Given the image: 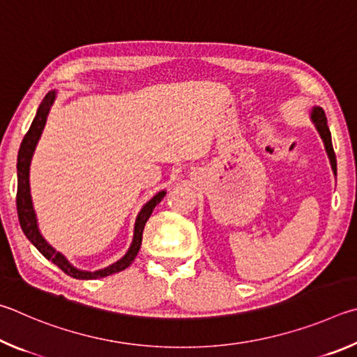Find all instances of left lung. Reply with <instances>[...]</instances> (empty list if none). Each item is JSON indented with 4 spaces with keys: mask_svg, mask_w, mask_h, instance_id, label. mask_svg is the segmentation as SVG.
Wrapping results in <instances>:
<instances>
[{
    "mask_svg": "<svg viewBox=\"0 0 357 357\" xmlns=\"http://www.w3.org/2000/svg\"><path fill=\"white\" fill-rule=\"evenodd\" d=\"M312 121H314L317 130L320 131V136L323 137V141H324V147H326V152L329 155L331 166H333V171L337 175V160H335V153H334V149H333V139H331V131L328 128L324 111L321 108H314V111H312Z\"/></svg>",
    "mask_w": 357,
    "mask_h": 357,
    "instance_id": "left-lung-1",
    "label": "left lung"
}]
</instances>
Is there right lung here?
Here are the masks:
<instances>
[{
    "label": "right lung",
    "instance_id": "obj_1",
    "mask_svg": "<svg viewBox=\"0 0 357 357\" xmlns=\"http://www.w3.org/2000/svg\"><path fill=\"white\" fill-rule=\"evenodd\" d=\"M54 100V92H50L48 96L43 100V103L39 106V111L34 117L33 123L28 130V133L24 135L20 150H18V158H17V177H18V183H17V213H18V221H20V226L23 234L26 235V238L33 243V245L39 249V252L43 255V257L52 260L56 266H59L62 271H64L67 276L75 278V279H100V278H106L109 274H114L128 268L133 260L136 259L137 252H139L141 243H142V230L144 226H146L147 220L152 215L153 208L161 202V199L166 196V191H161L156 195L155 197L150 199V201L144 205L142 210L137 215V220L135 224V236H133V243L128 249V252L123 255V257L112 264L111 266L105 268V270L100 271H79L77 268L72 266L68 264L67 259L62 255L61 252L56 251L48 243L43 240V236L40 235L39 229H37V221H36V215L33 210V202H31V195H29V161L31 156H33V152L36 149V144L39 141L40 133L43 130V125H45L50 106H52Z\"/></svg>",
    "mask_w": 357,
    "mask_h": 357
}]
</instances>
